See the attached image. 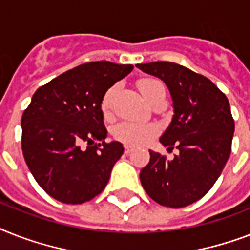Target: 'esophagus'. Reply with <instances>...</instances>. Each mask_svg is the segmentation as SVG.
<instances>
[{"instance_id": "esophagus-1", "label": "esophagus", "mask_w": 250, "mask_h": 250, "mask_svg": "<svg viewBox=\"0 0 250 250\" xmlns=\"http://www.w3.org/2000/svg\"><path fill=\"white\" fill-rule=\"evenodd\" d=\"M132 150H133L132 146H129V145H125V154H129V153L132 152Z\"/></svg>"}]
</instances>
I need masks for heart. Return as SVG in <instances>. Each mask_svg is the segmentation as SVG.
Listing matches in <instances>:
<instances>
[{"mask_svg": "<svg viewBox=\"0 0 250 250\" xmlns=\"http://www.w3.org/2000/svg\"><path fill=\"white\" fill-rule=\"evenodd\" d=\"M137 86L149 102L152 101L157 94L165 92L164 83L161 80L153 79V78L139 80ZM115 92H117V86L113 85L110 86L104 94L101 100V110L104 115H109L111 113ZM157 133H158V128L156 125H152V123L121 122L113 128V136L118 141H121L125 145H131V146H141V145L148 144L149 141L156 137Z\"/></svg>", "mask_w": 250, "mask_h": 250, "instance_id": "b5f03b06", "label": "heart"}]
</instances>
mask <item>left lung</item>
Wrapping results in <instances>:
<instances>
[{
  "label": "left lung",
  "instance_id": "left-lung-1",
  "mask_svg": "<svg viewBox=\"0 0 250 250\" xmlns=\"http://www.w3.org/2000/svg\"><path fill=\"white\" fill-rule=\"evenodd\" d=\"M137 67L164 80L170 90L174 115L160 141L179 150L171 161L149 150L141 184L160 205L184 208L209 192L231 154L235 122L229 102L211 80L178 63L150 62Z\"/></svg>",
  "mask_w": 250,
  "mask_h": 250
}]
</instances>
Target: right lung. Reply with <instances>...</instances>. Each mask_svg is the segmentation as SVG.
I'll use <instances>...</instances> for the list:
<instances>
[{"instance_id": "add662e5", "label": "right lung", "mask_w": 250, "mask_h": 250, "mask_svg": "<svg viewBox=\"0 0 250 250\" xmlns=\"http://www.w3.org/2000/svg\"><path fill=\"white\" fill-rule=\"evenodd\" d=\"M132 64L98 61L80 64L40 86L21 117V150L42 189L63 204H83L100 194L123 154L105 143L101 100Z\"/></svg>"}]
</instances>
